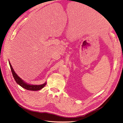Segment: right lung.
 <instances>
[{"label":"right lung","mask_w":123,"mask_h":123,"mask_svg":"<svg viewBox=\"0 0 123 123\" xmlns=\"http://www.w3.org/2000/svg\"><path fill=\"white\" fill-rule=\"evenodd\" d=\"M9 64H10V66L11 68V69L13 77L15 82L18 85H19L21 87H23L24 89L27 90H29V91H39V90H40L41 89H42L43 87H44L46 85V84H47L46 82H45L43 84L39 85H30V84H27V83H25L23 80L21 79V78H20L18 75L16 74V73L14 71V70H13L10 62H9Z\"/></svg>","instance_id":"add662e5"}]
</instances>
